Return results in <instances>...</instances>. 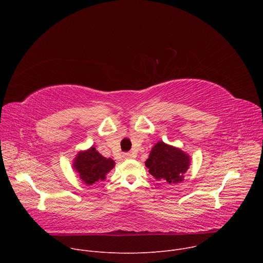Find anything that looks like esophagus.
I'll return each mask as SVG.
<instances>
[{
	"label": "esophagus",
	"instance_id": "34e87169",
	"mask_svg": "<svg viewBox=\"0 0 263 263\" xmlns=\"http://www.w3.org/2000/svg\"><path fill=\"white\" fill-rule=\"evenodd\" d=\"M123 157H124V159H131V158H134V155L131 153H125L123 155Z\"/></svg>",
	"mask_w": 263,
	"mask_h": 263
}]
</instances>
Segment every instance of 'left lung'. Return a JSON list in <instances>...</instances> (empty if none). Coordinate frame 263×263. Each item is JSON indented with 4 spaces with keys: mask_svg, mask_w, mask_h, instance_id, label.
Instances as JSON below:
<instances>
[{
    "mask_svg": "<svg viewBox=\"0 0 263 263\" xmlns=\"http://www.w3.org/2000/svg\"><path fill=\"white\" fill-rule=\"evenodd\" d=\"M192 163L191 156L181 148L158 141L144 162L156 180L173 185L184 180V174Z\"/></svg>",
    "mask_w": 263,
    "mask_h": 263,
    "instance_id": "obj_1",
    "label": "left lung"
}]
</instances>
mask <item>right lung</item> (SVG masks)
<instances>
[{"label":"right lung","instance_id":"right-lung-1","mask_svg":"<svg viewBox=\"0 0 263 263\" xmlns=\"http://www.w3.org/2000/svg\"><path fill=\"white\" fill-rule=\"evenodd\" d=\"M72 161L73 171L87 186L105 180L107 174L116 165L114 160L101 155L95 146L78 152Z\"/></svg>","mask_w":263,"mask_h":263}]
</instances>
